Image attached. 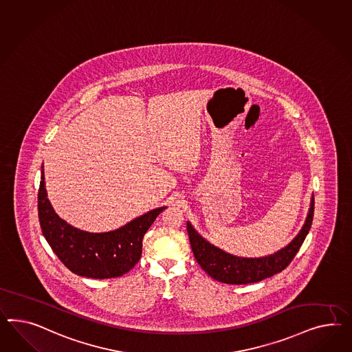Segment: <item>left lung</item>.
Here are the masks:
<instances>
[{
	"instance_id": "left-lung-1",
	"label": "left lung",
	"mask_w": 352,
	"mask_h": 352,
	"mask_svg": "<svg viewBox=\"0 0 352 352\" xmlns=\"http://www.w3.org/2000/svg\"><path fill=\"white\" fill-rule=\"evenodd\" d=\"M313 217L314 197L311 199V205L304 228L301 229L297 237L287 248H282L274 255L260 258H245L229 255L220 248L210 245L208 241H205L195 230L190 223H187V232L190 236L193 255L201 267L212 279L228 285H248L256 283L265 278L274 276L276 273H280L291 264L311 228Z\"/></svg>"
}]
</instances>
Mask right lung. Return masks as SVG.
<instances>
[{
    "instance_id": "1",
    "label": "right lung",
    "mask_w": 352,
    "mask_h": 352,
    "mask_svg": "<svg viewBox=\"0 0 352 352\" xmlns=\"http://www.w3.org/2000/svg\"><path fill=\"white\" fill-rule=\"evenodd\" d=\"M165 208L151 210L122 228L89 233L58 218L47 199L41 171L38 218L42 233L60 261L78 276L104 279L128 273L141 258L144 233Z\"/></svg>"
}]
</instances>
